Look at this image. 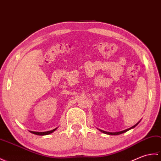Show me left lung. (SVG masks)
Listing matches in <instances>:
<instances>
[{"label":"left lung","instance_id":"left-lung-1","mask_svg":"<svg viewBox=\"0 0 161 161\" xmlns=\"http://www.w3.org/2000/svg\"><path fill=\"white\" fill-rule=\"evenodd\" d=\"M140 123V121H139L138 123H137L135 125H134L133 127H130V128H129V129H127V130H123V131H119V132H108V131H103V130H99L100 131H101V132H103V133H105V134H109V135H119V134H123V133H125V132H126V131H127L128 130H131V129H132V128H134V127H135L137 125Z\"/></svg>","mask_w":161,"mask_h":161}]
</instances>
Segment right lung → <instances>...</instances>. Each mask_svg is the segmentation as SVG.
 <instances>
[{"instance_id":"1","label":"right lung","mask_w":161,"mask_h":161,"mask_svg":"<svg viewBox=\"0 0 161 161\" xmlns=\"http://www.w3.org/2000/svg\"><path fill=\"white\" fill-rule=\"evenodd\" d=\"M56 130V129H53V130H52L51 131H48L38 132V131H30V132H31V133H32V134H36V135H39V136H44V135H47V134H49L52 133V132Z\"/></svg>"}]
</instances>
